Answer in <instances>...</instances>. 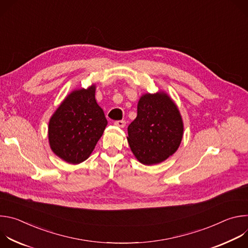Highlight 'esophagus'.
I'll return each instance as SVG.
<instances>
[{"label": "esophagus", "mask_w": 248, "mask_h": 248, "mask_svg": "<svg viewBox=\"0 0 248 248\" xmlns=\"http://www.w3.org/2000/svg\"><path fill=\"white\" fill-rule=\"evenodd\" d=\"M125 124H126V122L124 121V120H122V121H116V122H115V125L120 126V127H124Z\"/></svg>", "instance_id": "esophagus-1"}]
</instances>
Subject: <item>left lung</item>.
I'll use <instances>...</instances> for the list:
<instances>
[{
	"label": "left lung",
	"instance_id": "left-lung-1",
	"mask_svg": "<svg viewBox=\"0 0 248 248\" xmlns=\"http://www.w3.org/2000/svg\"><path fill=\"white\" fill-rule=\"evenodd\" d=\"M129 147L144 165L159 164L178 150L184 124L180 112L165 93L145 94L137 105V117L128 125Z\"/></svg>",
	"mask_w": 248,
	"mask_h": 248
}]
</instances>
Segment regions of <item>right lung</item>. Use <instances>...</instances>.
Here are the masks:
<instances>
[{
	"label": "right lung",
	"instance_id": "right-lung-1",
	"mask_svg": "<svg viewBox=\"0 0 248 248\" xmlns=\"http://www.w3.org/2000/svg\"><path fill=\"white\" fill-rule=\"evenodd\" d=\"M108 122L95 100V86L70 93L49 123L53 152L69 164L85 161L95 148Z\"/></svg>",
	"mask_w": 248,
	"mask_h": 248
}]
</instances>
